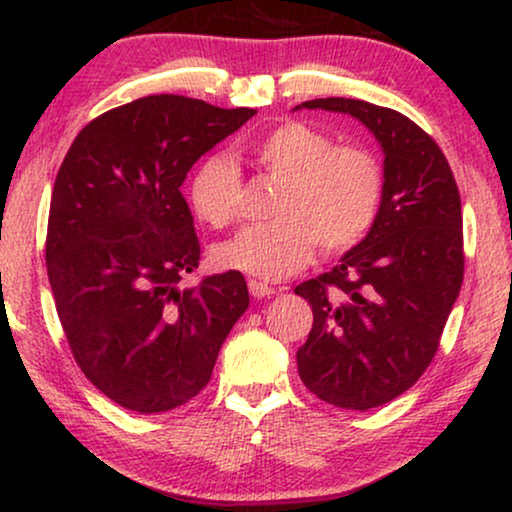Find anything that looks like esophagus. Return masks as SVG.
I'll return each instance as SVG.
<instances>
[{"instance_id":"34e87169","label":"esophagus","mask_w":512,"mask_h":512,"mask_svg":"<svg viewBox=\"0 0 512 512\" xmlns=\"http://www.w3.org/2000/svg\"><path fill=\"white\" fill-rule=\"evenodd\" d=\"M249 293L254 298H270L272 293H275V289L265 282H258V279H249Z\"/></svg>"}]
</instances>
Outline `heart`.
Masks as SVG:
<instances>
[{
	"mask_svg": "<svg viewBox=\"0 0 512 512\" xmlns=\"http://www.w3.org/2000/svg\"><path fill=\"white\" fill-rule=\"evenodd\" d=\"M251 158L279 188L270 214L275 221L249 226L216 244L214 263L261 279H284L310 261L314 249L345 254L375 226L384 195L380 160L361 146H335L312 125L286 121L256 144ZM244 184L223 156L202 160L188 181V205L209 228L233 226Z\"/></svg>",
	"mask_w": 512,
	"mask_h": 512,
	"instance_id": "heart-1",
	"label": "heart"
}]
</instances>
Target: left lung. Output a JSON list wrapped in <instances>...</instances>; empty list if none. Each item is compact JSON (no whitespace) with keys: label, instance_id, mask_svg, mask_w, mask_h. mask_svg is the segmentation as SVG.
I'll return each instance as SVG.
<instances>
[{"label":"left lung","instance_id":"left-lung-1","mask_svg":"<svg viewBox=\"0 0 512 512\" xmlns=\"http://www.w3.org/2000/svg\"><path fill=\"white\" fill-rule=\"evenodd\" d=\"M307 109L352 114L384 149V195L366 240L331 272L296 286L314 324L300 380L321 401L368 410L431 366L464 282V219L452 167L429 132L394 109L319 97Z\"/></svg>","mask_w":512,"mask_h":512}]
</instances>
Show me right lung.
Instances as JSON below:
<instances>
[{
    "mask_svg": "<svg viewBox=\"0 0 512 512\" xmlns=\"http://www.w3.org/2000/svg\"><path fill=\"white\" fill-rule=\"evenodd\" d=\"M254 109L149 95L104 111L55 177L46 270L83 375L132 412H165L207 387L219 349L249 307L242 272L202 277L181 184L195 160Z\"/></svg>",
    "mask_w": 512,
    "mask_h": 512,
    "instance_id": "1",
    "label": "right lung"
}]
</instances>
